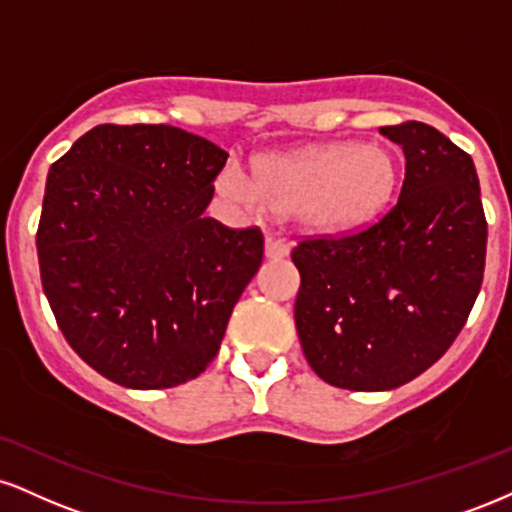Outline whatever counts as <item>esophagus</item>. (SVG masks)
I'll return each mask as SVG.
<instances>
[{"label":"esophagus","mask_w":512,"mask_h":512,"mask_svg":"<svg viewBox=\"0 0 512 512\" xmlns=\"http://www.w3.org/2000/svg\"><path fill=\"white\" fill-rule=\"evenodd\" d=\"M288 252H291V245H288L283 238H276V236L264 238V255H267L269 260H281V257H286Z\"/></svg>","instance_id":"esophagus-1"}]
</instances>
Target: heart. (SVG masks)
<instances>
[{"mask_svg": "<svg viewBox=\"0 0 512 512\" xmlns=\"http://www.w3.org/2000/svg\"><path fill=\"white\" fill-rule=\"evenodd\" d=\"M257 181L236 162L217 178L219 193L248 212L274 209L295 214L307 231L357 229L389 205L398 183V162L379 143H329L264 155Z\"/></svg>", "mask_w": 512, "mask_h": 512, "instance_id": "heart-1", "label": "heart"}]
</instances>
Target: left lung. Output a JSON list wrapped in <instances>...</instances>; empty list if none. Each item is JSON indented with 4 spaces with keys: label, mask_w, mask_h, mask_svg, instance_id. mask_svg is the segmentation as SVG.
<instances>
[{
    "label": "left lung",
    "mask_w": 512,
    "mask_h": 512,
    "mask_svg": "<svg viewBox=\"0 0 512 512\" xmlns=\"http://www.w3.org/2000/svg\"><path fill=\"white\" fill-rule=\"evenodd\" d=\"M403 147L398 202L346 236L305 238L295 329L319 379L389 391L451 348L482 288L486 217L472 157L422 121L381 126Z\"/></svg>",
    "instance_id": "left-lung-1"
}]
</instances>
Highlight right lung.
<instances>
[{"label":"right lung","mask_w":512,"mask_h":512,"mask_svg":"<svg viewBox=\"0 0 512 512\" xmlns=\"http://www.w3.org/2000/svg\"><path fill=\"white\" fill-rule=\"evenodd\" d=\"M221 147L166 123H102L49 166L45 295L69 346L126 389L200 377L264 255L257 226L205 217Z\"/></svg>","instance_id":"right-lung-1"}]
</instances>
